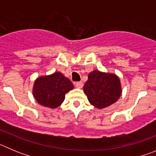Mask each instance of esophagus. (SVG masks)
<instances>
[{
  "label": "esophagus",
  "instance_id": "esophagus-1",
  "mask_svg": "<svg viewBox=\"0 0 156 156\" xmlns=\"http://www.w3.org/2000/svg\"><path fill=\"white\" fill-rule=\"evenodd\" d=\"M75 86H76V87H77V88H82L83 86V82L80 81V82L76 83Z\"/></svg>",
  "mask_w": 156,
  "mask_h": 156
}]
</instances>
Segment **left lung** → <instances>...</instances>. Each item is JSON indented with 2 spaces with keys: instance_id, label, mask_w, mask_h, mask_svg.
<instances>
[{
  "instance_id": "8db88e82",
  "label": "left lung",
  "mask_w": 156,
  "mask_h": 156,
  "mask_svg": "<svg viewBox=\"0 0 156 156\" xmlns=\"http://www.w3.org/2000/svg\"><path fill=\"white\" fill-rule=\"evenodd\" d=\"M83 90L90 104L98 108H105L115 103L122 93L120 81L116 76L97 70L88 75Z\"/></svg>"
}]
</instances>
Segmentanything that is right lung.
Segmentation results:
<instances>
[{
	"label": "right lung",
	"instance_id": "1",
	"mask_svg": "<svg viewBox=\"0 0 156 156\" xmlns=\"http://www.w3.org/2000/svg\"><path fill=\"white\" fill-rule=\"evenodd\" d=\"M73 88L71 81L61 73L37 78L34 83V96L41 105L48 108H57L65 99L67 92Z\"/></svg>",
	"mask_w": 156,
	"mask_h": 156
}]
</instances>
